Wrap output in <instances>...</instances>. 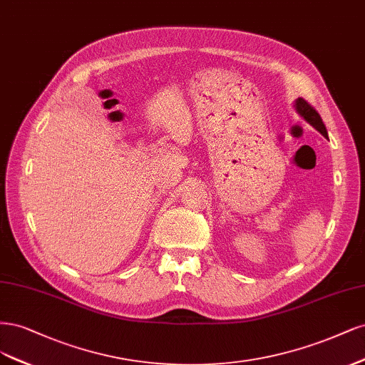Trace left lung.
Wrapping results in <instances>:
<instances>
[{"mask_svg":"<svg viewBox=\"0 0 365 365\" xmlns=\"http://www.w3.org/2000/svg\"><path fill=\"white\" fill-rule=\"evenodd\" d=\"M294 106H296V110L300 113V116H303L304 121H308L315 128V130H319L324 138H327V130H326V125L322 120V116L307 100L297 98L296 104Z\"/></svg>","mask_w":365,"mask_h":365,"instance_id":"1","label":"left lung"}]
</instances>
